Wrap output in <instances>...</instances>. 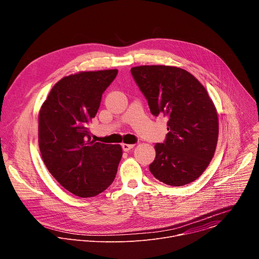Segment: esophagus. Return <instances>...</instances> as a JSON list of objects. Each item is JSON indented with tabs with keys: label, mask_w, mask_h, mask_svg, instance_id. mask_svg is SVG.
Returning a JSON list of instances; mask_svg holds the SVG:
<instances>
[{
	"label": "esophagus",
	"mask_w": 259,
	"mask_h": 259,
	"mask_svg": "<svg viewBox=\"0 0 259 259\" xmlns=\"http://www.w3.org/2000/svg\"><path fill=\"white\" fill-rule=\"evenodd\" d=\"M134 144H128V143H122V149L124 152H129L131 149H133Z\"/></svg>",
	"instance_id": "1"
}]
</instances>
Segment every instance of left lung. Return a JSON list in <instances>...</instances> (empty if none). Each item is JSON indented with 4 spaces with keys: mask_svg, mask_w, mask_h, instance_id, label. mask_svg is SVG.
Wrapping results in <instances>:
<instances>
[{
    "mask_svg": "<svg viewBox=\"0 0 259 259\" xmlns=\"http://www.w3.org/2000/svg\"><path fill=\"white\" fill-rule=\"evenodd\" d=\"M152 115L168 118L166 141L155 145L151 173L172 187L198 179L209 166L217 145L218 116L205 87L188 70L170 65L131 68Z\"/></svg>",
    "mask_w": 259,
    "mask_h": 259,
    "instance_id": "8db88e82",
    "label": "left lung"
}]
</instances>
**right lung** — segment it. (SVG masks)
<instances>
[{
    "mask_svg": "<svg viewBox=\"0 0 259 259\" xmlns=\"http://www.w3.org/2000/svg\"><path fill=\"white\" fill-rule=\"evenodd\" d=\"M118 69L80 71L59 80L39 113V147L51 175L71 194L95 197L113 183L123 151L94 142L88 125Z\"/></svg>",
    "mask_w": 259,
    "mask_h": 259,
    "instance_id": "obj_1",
    "label": "right lung"
}]
</instances>
